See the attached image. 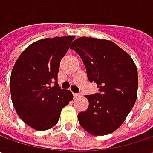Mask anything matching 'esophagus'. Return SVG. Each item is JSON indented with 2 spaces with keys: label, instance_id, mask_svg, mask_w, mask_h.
Listing matches in <instances>:
<instances>
[{
  "label": "esophagus",
  "instance_id": "esophagus-1",
  "mask_svg": "<svg viewBox=\"0 0 153 153\" xmlns=\"http://www.w3.org/2000/svg\"><path fill=\"white\" fill-rule=\"evenodd\" d=\"M80 96V94H79V93H74V97L76 98L78 97H79Z\"/></svg>",
  "mask_w": 153,
  "mask_h": 153
}]
</instances>
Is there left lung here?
I'll return each mask as SVG.
<instances>
[{
	"label": "left lung",
	"instance_id": "left-lung-1",
	"mask_svg": "<svg viewBox=\"0 0 153 153\" xmlns=\"http://www.w3.org/2000/svg\"><path fill=\"white\" fill-rule=\"evenodd\" d=\"M79 55L90 82L99 93L85 96L86 111L78 114L79 124L93 135L111 134L122 125L137 98L138 74L131 56L111 40L80 37L70 46Z\"/></svg>",
	"mask_w": 153,
	"mask_h": 153
}]
</instances>
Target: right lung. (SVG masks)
I'll return each mask as SVG.
<instances>
[{
	"mask_svg": "<svg viewBox=\"0 0 153 153\" xmlns=\"http://www.w3.org/2000/svg\"><path fill=\"white\" fill-rule=\"evenodd\" d=\"M74 39L72 35L37 40L14 64L10 78L12 102L20 119L35 130L54 127L62 109L73 100L71 91L60 89L56 81L61 60Z\"/></svg>",
	"mask_w": 153,
	"mask_h": 153,
	"instance_id": "right-lung-1",
	"label": "right lung"
}]
</instances>
